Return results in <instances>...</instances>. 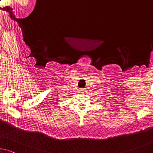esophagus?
<instances>
[{
	"instance_id": "esophagus-1",
	"label": "esophagus",
	"mask_w": 153,
	"mask_h": 153,
	"mask_svg": "<svg viewBox=\"0 0 153 153\" xmlns=\"http://www.w3.org/2000/svg\"><path fill=\"white\" fill-rule=\"evenodd\" d=\"M81 91L82 92V91H83V90H81Z\"/></svg>"
}]
</instances>
